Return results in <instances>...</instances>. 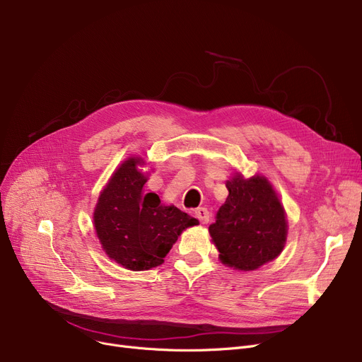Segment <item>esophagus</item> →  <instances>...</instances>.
Here are the masks:
<instances>
[{
  "mask_svg": "<svg viewBox=\"0 0 362 362\" xmlns=\"http://www.w3.org/2000/svg\"><path fill=\"white\" fill-rule=\"evenodd\" d=\"M195 216H197V218H198L202 224H206L208 221H210V213H208V210H206V208H204V206L197 208V210H195Z\"/></svg>",
  "mask_w": 362,
  "mask_h": 362,
  "instance_id": "1",
  "label": "esophagus"
}]
</instances>
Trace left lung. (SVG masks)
Wrapping results in <instances>:
<instances>
[{
	"mask_svg": "<svg viewBox=\"0 0 362 362\" xmlns=\"http://www.w3.org/2000/svg\"><path fill=\"white\" fill-rule=\"evenodd\" d=\"M229 197L210 224V235L223 262L238 270H255L274 259L286 242L284 210L265 177L226 183Z\"/></svg>",
	"mask_w": 362,
	"mask_h": 362,
	"instance_id": "1",
	"label": "left lung"
}]
</instances>
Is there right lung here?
<instances>
[{
    "label": "right lung",
    "instance_id": "add662e5",
    "mask_svg": "<svg viewBox=\"0 0 362 362\" xmlns=\"http://www.w3.org/2000/svg\"><path fill=\"white\" fill-rule=\"evenodd\" d=\"M139 158H129L100 195L95 230L107 255L124 269L144 272L164 262L179 235L199 221L176 206H164L157 194H144L146 177Z\"/></svg>",
    "mask_w": 362,
    "mask_h": 362
}]
</instances>
